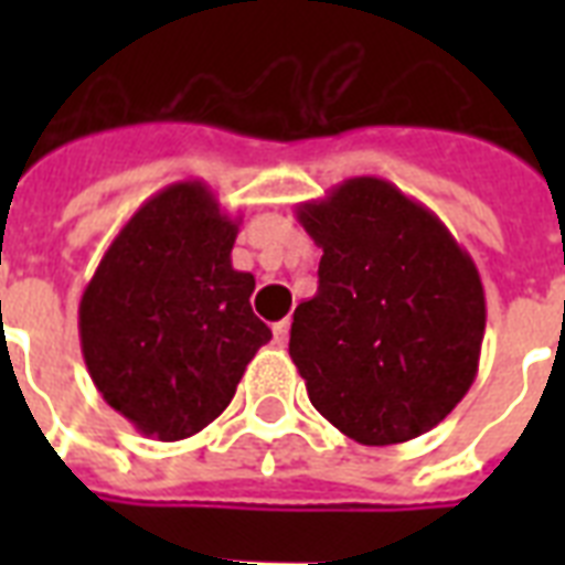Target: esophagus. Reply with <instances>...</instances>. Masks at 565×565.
I'll list each match as a JSON object with an SVG mask.
<instances>
[{
  "label": "esophagus",
  "mask_w": 565,
  "mask_h": 565,
  "mask_svg": "<svg viewBox=\"0 0 565 565\" xmlns=\"http://www.w3.org/2000/svg\"><path fill=\"white\" fill-rule=\"evenodd\" d=\"M273 337H275V345H287V337H290V319H281V322H275Z\"/></svg>",
  "instance_id": "esophagus-1"
}]
</instances>
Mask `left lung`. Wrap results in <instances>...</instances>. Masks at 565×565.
Returning <instances> with one entry per match:
<instances>
[{
	"instance_id": "obj_1",
	"label": "left lung",
	"mask_w": 565,
	"mask_h": 565,
	"mask_svg": "<svg viewBox=\"0 0 565 565\" xmlns=\"http://www.w3.org/2000/svg\"><path fill=\"white\" fill-rule=\"evenodd\" d=\"M296 216L322 248L317 296L290 328L310 404L363 446L439 425L481 361L487 299L469 252L437 213L372 175Z\"/></svg>"
}]
</instances>
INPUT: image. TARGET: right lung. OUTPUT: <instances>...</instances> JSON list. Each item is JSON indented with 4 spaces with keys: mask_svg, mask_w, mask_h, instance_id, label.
Masks as SVG:
<instances>
[{
    "mask_svg": "<svg viewBox=\"0 0 565 565\" xmlns=\"http://www.w3.org/2000/svg\"><path fill=\"white\" fill-rule=\"evenodd\" d=\"M239 220L202 181L154 193L119 228L78 305L102 398L146 437L211 425L273 331L252 313L255 275L231 266Z\"/></svg>",
    "mask_w": 565,
    "mask_h": 565,
    "instance_id": "right-lung-1",
    "label": "right lung"
}]
</instances>
